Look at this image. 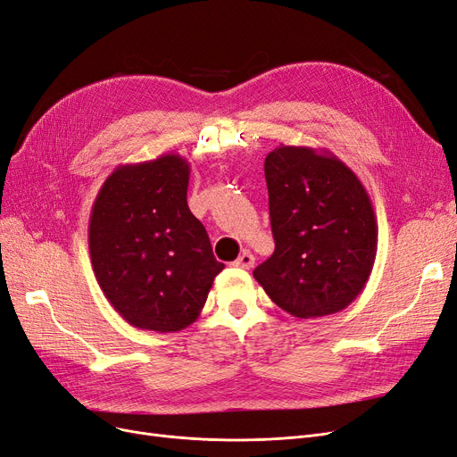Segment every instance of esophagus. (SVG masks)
Here are the masks:
<instances>
[{"label":"esophagus","instance_id":"obj_1","mask_svg":"<svg viewBox=\"0 0 457 457\" xmlns=\"http://www.w3.org/2000/svg\"><path fill=\"white\" fill-rule=\"evenodd\" d=\"M254 262H256L254 254H250V252H243V254L233 262V265L239 269H250V267H254Z\"/></svg>","mask_w":457,"mask_h":457}]
</instances>
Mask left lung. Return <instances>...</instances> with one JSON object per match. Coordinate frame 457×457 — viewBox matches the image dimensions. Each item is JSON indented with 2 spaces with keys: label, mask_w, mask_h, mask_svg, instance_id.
Wrapping results in <instances>:
<instances>
[{
  "label": "left lung",
  "mask_w": 457,
  "mask_h": 457,
  "mask_svg": "<svg viewBox=\"0 0 457 457\" xmlns=\"http://www.w3.org/2000/svg\"><path fill=\"white\" fill-rule=\"evenodd\" d=\"M263 169L275 252L254 278L295 318L346 309L377 258L378 228L365 186L329 150L311 146L280 145Z\"/></svg>",
  "instance_id": "1"
}]
</instances>
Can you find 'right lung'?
Wrapping results in <instances>:
<instances>
[{"mask_svg":"<svg viewBox=\"0 0 457 457\" xmlns=\"http://www.w3.org/2000/svg\"><path fill=\"white\" fill-rule=\"evenodd\" d=\"M188 179V162L162 154L118 165L96 195L88 224L92 269L112 309L133 328H188L224 269L186 201Z\"/></svg>","mask_w":457,"mask_h":457,"instance_id":"add662e5","label":"right lung"}]
</instances>
